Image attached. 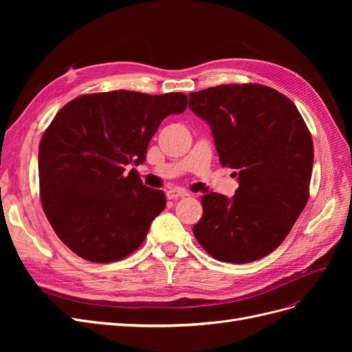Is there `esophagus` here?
I'll use <instances>...</instances> for the list:
<instances>
[{
    "label": "esophagus",
    "mask_w": 352,
    "mask_h": 352,
    "mask_svg": "<svg viewBox=\"0 0 352 352\" xmlns=\"http://www.w3.org/2000/svg\"><path fill=\"white\" fill-rule=\"evenodd\" d=\"M167 198L168 199H177V198H184V197H188L189 194L186 192V190L184 189H179V188H170L167 192H166Z\"/></svg>",
    "instance_id": "obj_1"
}]
</instances>
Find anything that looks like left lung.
Instances as JSON below:
<instances>
[{
  "label": "left lung",
  "instance_id": "obj_1",
  "mask_svg": "<svg viewBox=\"0 0 352 352\" xmlns=\"http://www.w3.org/2000/svg\"><path fill=\"white\" fill-rule=\"evenodd\" d=\"M189 109L210 124L220 164L239 180L230 199L201 198L194 235L219 261L260 260L283 242L310 197L311 133L289 98L258 83L190 92Z\"/></svg>",
  "mask_w": 352,
  "mask_h": 352
}]
</instances>
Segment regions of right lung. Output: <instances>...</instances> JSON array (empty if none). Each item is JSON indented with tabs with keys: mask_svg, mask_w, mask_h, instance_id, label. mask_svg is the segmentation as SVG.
Instances as JSON below:
<instances>
[{
	"mask_svg": "<svg viewBox=\"0 0 352 352\" xmlns=\"http://www.w3.org/2000/svg\"><path fill=\"white\" fill-rule=\"evenodd\" d=\"M182 92L87 94L63 107L39 144V197L57 236L83 260L113 263L141 247L166 207L135 168L170 114L184 113Z\"/></svg>",
	"mask_w": 352,
	"mask_h": 352,
	"instance_id": "add662e5",
	"label": "right lung"
}]
</instances>
